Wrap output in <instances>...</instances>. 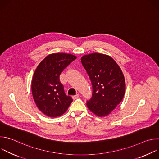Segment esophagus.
<instances>
[{
  "label": "esophagus",
  "instance_id": "34e87169",
  "mask_svg": "<svg viewBox=\"0 0 159 159\" xmlns=\"http://www.w3.org/2000/svg\"><path fill=\"white\" fill-rule=\"evenodd\" d=\"M79 97V94H76L75 96H72V99L75 100V99H77Z\"/></svg>",
  "mask_w": 159,
  "mask_h": 159
}]
</instances>
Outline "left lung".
<instances>
[{
    "mask_svg": "<svg viewBox=\"0 0 159 159\" xmlns=\"http://www.w3.org/2000/svg\"><path fill=\"white\" fill-rule=\"evenodd\" d=\"M81 62L93 85V96L87 106L98 116H106L123 99L126 89L123 74L116 62L106 55H84Z\"/></svg>",
    "mask_w": 159,
    "mask_h": 159,
    "instance_id": "8db88e82",
    "label": "left lung"
}]
</instances>
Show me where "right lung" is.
Here are the masks:
<instances>
[{
    "instance_id": "add662e5",
    "label": "right lung",
    "mask_w": 159,
    "mask_h": 159,
    "mask_svg": "<svg viewBox=\"0 0 159 159\" xmlns=\"http://www.w3.org/2000/svg\"><path fill=\"white\" fill-rule=\"evenodd\" d=\"M76 58L71 54L52 53L38 65L31 82V90L38 108L45 115L60 116L73 101L70 96L65 94L60 75Z\"/></svg>"
}]
</instances>
